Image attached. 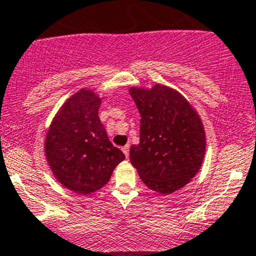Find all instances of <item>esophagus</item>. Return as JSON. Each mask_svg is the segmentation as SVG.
Wrapping results in <instances>:
<instances>
[{
  "instance_id": "esophagus-1",
  "label": "esophagus",
  "mask_w": 256,
  "mask_h": 256,
  "mask_svg": "<svg viewBox=\"0 0 256 256\" xmlns=\"http://www.w3.org/2000/svg\"><path fill=\"white\" fill-rule=\"evenodd\" d=\"M121 150H122V152H124V154H125V157L128 158V152H130V146H128V144H126V146H124Z\"/></svg>"
}]
</instances>
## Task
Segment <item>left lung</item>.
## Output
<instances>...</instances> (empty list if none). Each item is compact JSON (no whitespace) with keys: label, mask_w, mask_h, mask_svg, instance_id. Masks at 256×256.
I'll return each mask as SVG.
<instances>
[{"label":"left lung","mask_w":256,"mask_h":256,"mask_svg":"<svg viewBox=\"0 0 256 256\" xmlns=\"http://www.w3.org/2000/svg\"><path fill=\"white\" fill-rule=\"evenodd\" d=\"M140 120V144L130 148L131 164L153 192L173 194L200 170L206 136L200 115L182 94L164 84L131 87Z\"/></svg>","instance_id":"8db88e82"}]
</instances>
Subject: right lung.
Returning <instances> with one entry per match:
<instances>
[{"mask_svg": "<svg viewBox=\"0 0 256 256\" xmlns=\"http://www.w3.org/2000/svg\"><path fill=\"white\" fill-rule=\"evenodd\" d=\"M100 104L98 94L82 88L56 112L45 137V157L54 176L80 195L102 189L125 160L108 138L98 116Z\"/></svg>", "mask_w": 256, "mask_h": 256, "instance_id": "add662e5", "label": "right lung"}]
</instances>
